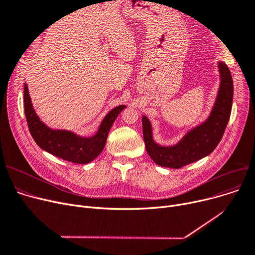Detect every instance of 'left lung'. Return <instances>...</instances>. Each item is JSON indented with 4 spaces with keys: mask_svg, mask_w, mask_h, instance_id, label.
<instances>
[{
    "mask_svg": "<svg viewBox=\"0 0 255 255\" xmlns=\"http://www.w3.org/2000/svg\"><path fill=\"white\" fill-rule=\"evenodd\" d=\"M218 66L221 85L211 116L204 124L191 130L177 145L165 148L155 143L152 137L150 121L146 117H142L145 150L156 164L170 168H181L208 156L220 142L232 113L234 85L227 65L219 62Z\"/></svg>",
    "mask_w": 255,
    "mask_h": 255,
    "instance_id": "8db88e82",
    "label": "left lung"
}]
</instances>
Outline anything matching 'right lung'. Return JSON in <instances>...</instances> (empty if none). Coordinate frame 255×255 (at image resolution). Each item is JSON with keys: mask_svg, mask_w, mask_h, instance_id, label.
Masks as SVG:
<instances>
[{"mask_svg": "<svg viewBox=\"0 0 255 255\" xmlns=\"http://www.w3.org/2000/svg\"><path fill=\"white\" fill-rule=\"evenodd\" d=\"M23 93L25 119L36 143L51 155L79 164L91 162L102 152L112 125L119 114L126 107L125 105L115 107L102 121L96 135L86 138L79 137L70 131L49 129L36 115L26 85H24Z\"/></svg>", "mask_w": 255, "mask_h": 255, "instance_id": "obj_1", "label": "right lung"}]
</instances>
